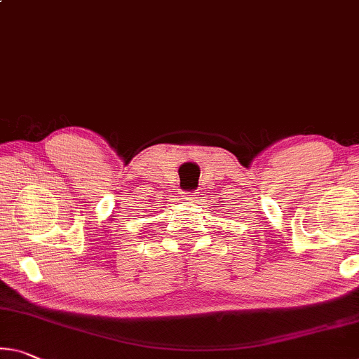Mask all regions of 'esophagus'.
I'll return each mask as SVG.
<instances>
[{
  "label": "esophagus",
  "mask_w": 359,
  "mask_h": 359,
  "mask_svg": "<svg viewBox=\"0 0 359 359\" xmlns=\"http://www.w3.org/2000/svg\"><path fill=\"white\" fill-rule=\"evenodd\" d=\"M196 196H198V191H189V193H185V200H195Z\"/></svg>",
  "instance_id": "esophagus-1"
}]
</instances>
